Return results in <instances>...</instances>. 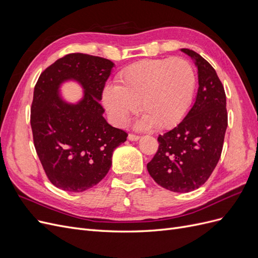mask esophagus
<instances>
[{
    "instance_id": "esophagus-1",
    "label": "esophagus",
    "mask_w": 258,
    "mask_h": 258,
    "mask_svg": "<svg viewBox=\"0 0 258 258\" xmlns=\"http://www.w3.org/2000/svg\"><path fill=\"white\" fill-rule=\"evenodd\" d=\"M128 139L130 140V141H138V140L140 139V137L137 136V135H134V134H129Z\"/></svg>"
}]
</instances>
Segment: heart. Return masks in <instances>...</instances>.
<instances>
[{"label":"heart","instance_id":"obj_1","mask_svg":"<svg viewBox=\"0 0 258 258\" xmlns=\"http://www.w3.org/2000/svg\"><path fill=\"white\" fill-rule=\"evenodd\" d=\"M196 76L182 58L143 59L117 76V86H106L102 101L114 123L122 126L138 103L144 115L140 128L174 127L188 112Z\"/></svg>","mask_w":258,"mask_h":258}]
</instances>
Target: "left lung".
<instances>
[{"label":"left lung","mask_w":258,"mask_h":258,"mask_svg":"<svg viewBox=\"0 0 258 258\" xmlns=\"http://www.w3.org/2000/svg\"><path fill=\"white\" fill-rule=\"evenodd\" d=\"M198 69L196 101L175 128L157 141L147 171L161 187L175 192L199 188L212 174L223 150L228 124L224 86L213 67L196 51L183 48Z\"/></svg>","instance_id":"left-lung-1"}]
</instances>
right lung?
I'll return each mask as SVG.
<instances>
[{
	"mask_svg": "<svg viewBox=\"0 0 258 258\" xmlns=\"http://www.w3.org/2000/svg\"><path fill=\"white\" fill-rule=\"evenodd\" d=\"M112 61L87 53H69L41 73L31 105V128L36 154L52 185L80 192L97 185L112 166L115 148L128 134L108 124L100 104ZM75 79L85 89L79 105L57 95L59 84Z\"/></svg>",
	"mask_w": 258,
	"mask_h": 258,
	"instance_id": "right-lung-1",
	"label": "right lung"
}]
</instances>
